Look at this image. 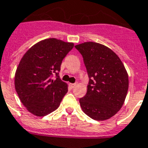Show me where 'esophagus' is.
<instances>
[{
	"label": "esophagus",
	"mask_w": 148,
	"mask_h": 148,
	"mask_svg": "<svg viewBox=\"0 0 148 148\" xmlns=\"http://www.w3.org/2000/svg\"><path fill=\"white\" fill-rule=\"evenodd\" d=\"M75 86H76V84H75V83H74V84H73V83H70V87H71V88H74Z\"/></svg>",
	"instance_id": "34e87169"
}]
</instances>
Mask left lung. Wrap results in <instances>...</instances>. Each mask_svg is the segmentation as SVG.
<instances>
[{"label":"left lung","instance_id":"left-lung-1","mask_svg":"<svg viewBox=\"0 0 148 148\" xmlns=\"http://www.w3.org/2000/svg\"><path fill=\"white\" fill-rule=\"evenodd\" d=\"M88 74L87 93L80 99L84 113L98 121L112 117L121 109L129 88L128 74L119 57L109 47L95 42L75 46Z\"/></svg>","mask_w":148,"mask_h":148}]
</instances>
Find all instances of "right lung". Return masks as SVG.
Masks as SVG:
<instances>
[{
  "label": "right lung",
  "instance_id": "add662e5",
  "mask_svg": "<svg viewBox=\"0 0 148 148\" xmlns=\"http://www.w3.org/2000/svg\"><path fill=\"white\" fill-rule=\"evenodd\" d=\"M73 47V42L50 38L33 45L22 56L14 75V87L20 101L32 114L44 116L59 107L68 89L58 72ZM54 73L57 78L52 79Z\"/></svg>",
  "mask_w": 148,
  "mask_h": 148
}]
</instances>
